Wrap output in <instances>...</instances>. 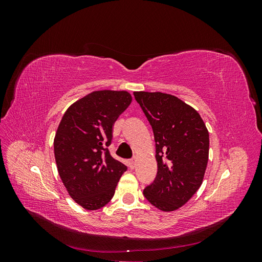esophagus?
<instances>
[{
  "mask_svg": "<svg viewBox=\"0 0 262 262\" xmlns=\"http://www.w3.org/2000/svg\"><path fill=\"white\" fill-rule=\"evenodd\" d=\"M136 164H137L136 160H130V161H129V167H130L131 169H134V168H136Z\"/></svg>",
  "mask_w": 262,
  "mask_h": 262,
  "instance_id": "34e87169",
  "label": "esophagus"
}]
</instances>
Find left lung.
Here are the masks:
<instances>
[{
	"mask_svg": "<svg viewBox=\"0 0 262 262\" xmlns=\"http://www.w3.org/2000/svg\"><path fill=\"white\" fill-rule=\"evenodd\" d=\"M152 125L157 175L143 194L154 207L175 211L200 188L209 160V132L191 106L164 93L134 92Z\"/></svg>",
	"mask_w": 262,
	"mask_h": 262,
	"instance_id": "1",
	"label": "left lung"
}]
</instances>
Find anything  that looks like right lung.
<instances>
[{"label": "right lung", "mask_w": 262, "mask_h": 262, "mask_svg": "<svg viewBox=\"0 0 262 262\" xmlns=\"http://www.w3.org/2000/svg\"><path fill=\"white\" fill-rule=\"evenodd\" d=\"M131 101L125 91L93 92L71 105L58 126L53 147L60 178L71 198L86 210L105 207L126 170L108 146L115 121Z\"/></svg>", "instance_id": "obj_1"}]
</instances>
